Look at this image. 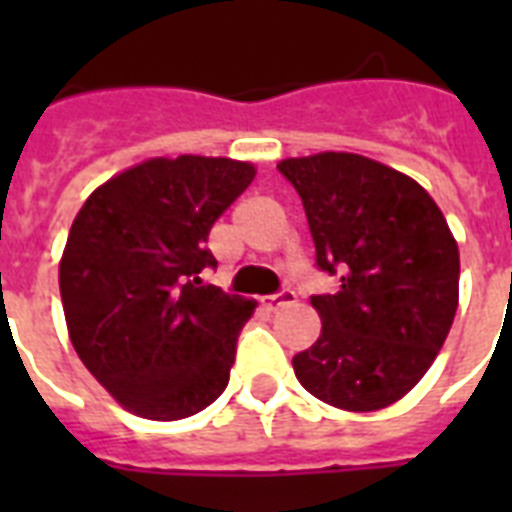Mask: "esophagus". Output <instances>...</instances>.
<instances>
[{"label":"esophagus","instance_id":"34e87169","mask_svg":"<svg viewBox=\"0 0 512 512\" xmlns=\"http://www.w3.org/2000/svg\"><path fill=\"white\" fill-rule=\"evenodd\" d=\"M260 303H263L265 311L276 313V311H281L284 305H292V303H295V292H289V289H284V292H279V295L263 297Z\"/></svg>","mask_w":512,"mask_h":512}]
</instances>
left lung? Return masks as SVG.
<instances>
[{
	"label": "left lung",
	"instance_id": "obj_1",
	"mask_svg": "<svg viewBox=\"0 0 512 512\" xmlns=\"http://www.w3.org/2000/svg\"><path fill=\"white\" fill-rule=\"evenodd\" d=\"M305 207L335 295H313L321 335L292 358L300 385L345 412H377L425 377L460 303V249L417 180L345 151L276 164Z\"/></svg>",
	"mask_w": 512,
	"mask_h": 512
}]
</instances>
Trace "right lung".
I'll list each match as a JSON object with an SVG mask.
<instances>
[{
    "instance_id": "obj_1",
    "label": "right lung",
    "mask_w": 512,
    "mask_h": 512,
    "mask_svg": "<svg viewBox=\"0 0 512 512\" xmlns=\"http://www.w3.org/2000/svg\"><path fill=\"white\" fill-rule=\"evenodd\" d=\"M225 156H156L98 185L68 231L60 300L76 356L127 409L172 422L228 385L255 300L201 287L212 225L255 180Z\"/></svg>"
}]
</instances>
